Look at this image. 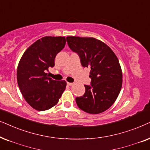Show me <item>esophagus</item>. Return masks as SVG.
<instances>
[{
    "mask_svg": "<svg viewBox=\"0 0 150 150\" xmlns=\"http://www.w3.org/2000/svg\"><path fill=\"white\" fill-rule=\"evenodd\" d=\"M67 84L69 86H73V83H71V82H67Z\"/></svg>",
    "mask_w": 150,
    "mask_h": 150,
    "instance_id": "1",
    "label": "esophagus"
}]
</instances>
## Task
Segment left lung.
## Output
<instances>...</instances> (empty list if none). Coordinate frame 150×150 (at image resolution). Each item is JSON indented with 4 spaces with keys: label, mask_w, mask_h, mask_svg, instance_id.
<instances>
[{
    "label": "left lung",
    "mask_w": 150,
    "mask_h": 150,
    "mask_svg": "<svg viewBox=\"0 0 150 150\" xmlns=\"http://www.w3.org/2000/svg\"><path fill=\"white\" fill-rule=\"evenodd\" d=\"M70 49L76 52L83 67L91 68V86L76 97L77 105L89 114H99L115 103L122 86V70L119 59L106 44L94 38L68 36Z\"/></svg>",
    "instance_id": "8db88e82"
}]
</instances>
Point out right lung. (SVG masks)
<instances>
[{"label":"right lung","instance_id":"right-lung-1","mask_svg":"<svg viewBox=\"0 0 150 150\" xmlns=\"http://www.w3.org/2000/svg\"><path fill=\"white\" fill-rule=\"evenodd\" d=\"M65 45V37H43L30 46L20 59L18 84L25 101L36 110L56 105L66 88L67 81L53 80L45 73L54 67L55 56Z\"/></svg>","mask_w":150,"mask_h":150}]
</instances>
